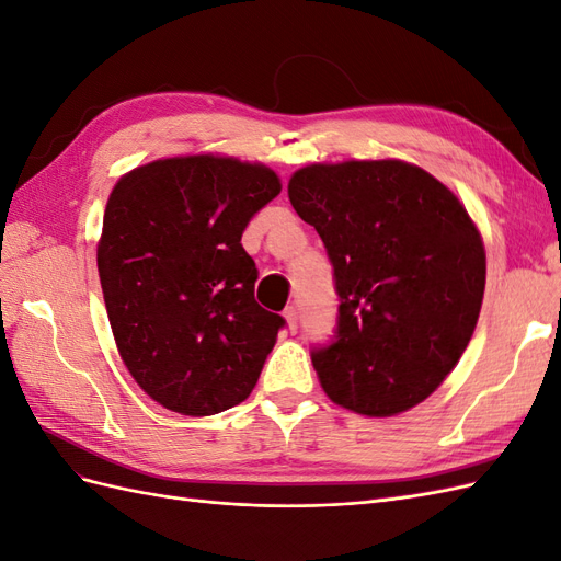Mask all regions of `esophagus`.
Wrapping results in <instances>:
<instances>
[{"mask_svg":"<svg viewBox=\"0 0 561 561\" xmlns=\"http://www.w3.org/2000/svg\"><path fill=\"white\" fill-rule=\"evenodd\" d=\"M283 318H285V322H287V328H290V332H297V328H299L297 307H287V309L283 311Z\"/></svg>","mask_w":561,"mask_h":561,"instance_id":"1","label":"esophagus"}]
</instances>
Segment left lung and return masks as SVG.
<instances>
[{
    "label": "left lung",
    "instance_id": "1",
    "mask_svg": "<svg viewBox=\"0 0 561 561\" xmlns=\"http://www.w3.org/2000/svg\"><path fill=\"white\" fill-rule=\"evenodd\" d=\"M316 227L342 299L336 339L311 353L328 398L396 416L447 379L478 325L486 254L458 196L398 161L311 163L287 184Z\"/></svg>",
    "mask_w": 561,
    "mask_h": 561
}]
</instances>
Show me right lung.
<instances>
[{"label":"right lung","mask_w":561,"mask_h":561,"mask_svg":"<svg viewBox=\"0 0 561 561\" xmlns=\"http://www.w3.org/2000/svg\"><path fill=\"white\" fill-rule=\"evenodd\" d=\"M278 194L271 168L217 154L151 161L114 184L100 285L118 355L165 410L219 414L257 383L285 320L254 301L241 236Z\"/></svg>","instance_id":"right-lung-1"}]
</instances>
